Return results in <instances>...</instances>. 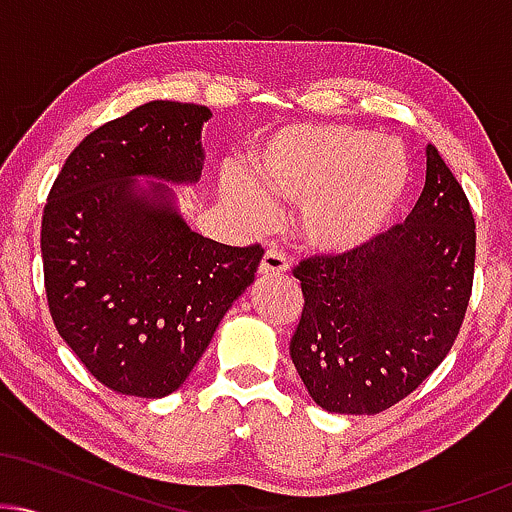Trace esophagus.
Listing matches in <instances>:
<instances>
[{
  "instance_id": "esophagus-1",
  "label": "esophagus",
  "mask_w": 512,
  "mask_h": 512,
  "mask_svg": "<svg viewBox=\"0 0 512 512\" xmlns=\"http://www.w3.org/2000/svg\"><path fill=\"white\" fill-rule=\"evenodd\" d=\"M286 272H289V260H286L281 252H276V250L264 252L260 267H257V274H260V276H279V274H286Z\"/></svg>"
}]
</instances>
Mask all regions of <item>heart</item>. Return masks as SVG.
<instances>
[{"label": "heart", "mask_w": 512, "mask_h": 512, "mask_svg": "<svg viewBox=\"0 0 512 512\" xmlns=\"http://www.w3.org/2000/svg\"><path fill=\"white\" fill-rule=\"evenodd\" d=\"M409 182L404 149L354 125H289L250 149L223 190L252 219L272 214L267 197L298 204V233L320 255L366 248L392 221Z\"/></svg>", "instance_id": "1"}]
</instances>
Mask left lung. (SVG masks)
I'll use <instances>...</instances> for the list:
<instances>
[{
	"label": "left lung",
	"instance_id": "8db88e82",
	"mask_svg": "<svg viewBox=\"0 0 512 512\" xmlns=\"http://www.w3.org/2000/svg\"><path fill=\"white\" fill-rule=\"evenodd\" d=\"M474 216L436 146L407 221L366 248L310 257L293 269L303 313L291 361L317 407L380 414L448 356L474 279Z\"/></svg>",
	"mask_w": 512,
	"mask_h": 512
}]
</instances>
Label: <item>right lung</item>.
Wrapping results in <instances>:
<instances>
[{
    "label": "right lung",
    "mask_w": 512,
    "mask_h": 512,
    "mask_svg": "<svg viewBox=\"0 0 512 512\" xmlns=\"http://www.w3.org/2000/svg\"><path fill=\"white\" fill-rule=\"evenodd\" d=\"M207 105L151 101L91 132L52 185L40 228L57 332L120 395L185 383L264 250L199 236L170 185H197ZM149 179V183H139Z\"/></svg>",
    "instance_id": "add662e5"
}]
</instances>
